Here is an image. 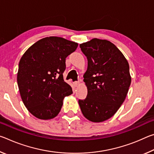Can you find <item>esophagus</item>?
Instances as JSON below:
<instances>
[{"mask_svg": "<svg viewBox=\"0 0 154 154\" xmlns=\"http://www.w3.org/2000/svg\"><path fill=\"white\" fill-rule=\"evenodd\" d=\"M79 84H80V82H74V85H75L76 87L79 86Z\"/></svg>", "mask_w": 154, "mask_h": 154, "instance_id": "34e87169", "label": "esophagus"}]
</instances>
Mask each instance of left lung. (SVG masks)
<instances>
[{"label":"left lung","instance_id":"8db88e82","mask_svg":"<svg viewBox=\"0 0 154 154\" xmlns=\"http://www.w3.org/2000/svg\"><path fill=\"white\" fill-rule=\"evenodd\" d=\"M79 46L88 59L83 75L88 95L79 105L88 120L102 122L118 111L126 97L131 83L128 62L107 40L95 38Z\"/></svg>","mask_w":154,"mask_h":154}]
</instances>
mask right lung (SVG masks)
Returning a JSON list of instances; mask_svg holds the SVG:
<instances>
[{
    "mask_svg": "<svg viewBox=\"0 0 154 154\" xmlns=\"http://www.w3.org/2000/svg\"><path fill=\"white\" fill-rule=\"evenodd\" d=\"M78 43L58 36L43 38L30 46L19 62L17 81L28 111L40 119L55 118L65 96L72 94L64 81L66 58Z\"/></svg>",
    "mask_w": 154,
    "mask_h": 154,
    "instance_id": "1",
    "label": "right lung"
}]
</instances>
